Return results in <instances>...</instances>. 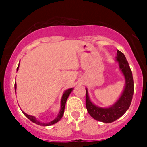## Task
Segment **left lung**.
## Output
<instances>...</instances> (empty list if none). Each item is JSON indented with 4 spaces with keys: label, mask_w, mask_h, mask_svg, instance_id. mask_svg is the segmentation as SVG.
Returning <instances> with one entry per match:
<instances>
[{
    "label": "left lung",
    "mask_w": 147,
    "mask_h": 147,
    "mask_svg": "<svg viewBox=\"0 0 147 147\" xmlns=\"http://www.w3.org/2000/svg\"><path fill=\"white\" fill-rule=\"evenodd\" d=\"M117 61L118 62L119 66L121 71L125 77L126 85L125 88L121 94L119 100L113 106L108 108H102L97 107L92 104L90 100L88 90L86 89V97H85V105L88 114L97 121H101L104 123H111L121 117L130 107L132 101L133 94L134 91V79L130 65L127 60L123 53L117 50Z\"/></svg>",
    "instance_id": "1"
}]
</instances>
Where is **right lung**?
Segmentation results:
<instances>
[{"mask_svg":"<svg viewBox=\"0 0 147 147\" xmlns=\"http://www.w3.org/2000/svg\"><path fill=\"white\" fill-rule=\"evenodd\" d=\"M19 67V65H18ZM18 67H17V70H18ZM14 88H15V90H16V88H17V85H16V82H15V85H14ZM72 91V88H69V89L66 90L65 92H64V94L62 95V100H61V108H60V111H59V113L58 114V116L55 117L53 121H51L49 123H42V122H40V121L36 120L35 117L33 116H30V115H28V114H26V113H24V115L29 119V120H30L33 123H36L38 125H40V126H50L52 124H54V123H57L58 121H59L61 120V118L62 117V115L64 114V110H65V103H66V100L68 99V97L69 96V94ZM16 92V91H15Z\"/></svg>","mask_w":147,"mask_h":147,"instance_id":"add662e5","label":"right lung"}]
</instances>
